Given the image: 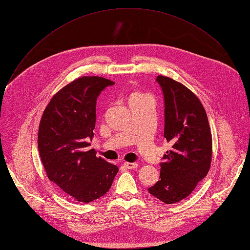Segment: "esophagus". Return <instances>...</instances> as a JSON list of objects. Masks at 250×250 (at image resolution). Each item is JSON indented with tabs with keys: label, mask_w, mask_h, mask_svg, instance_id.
Returning <instances> with one entry per match:
<instances>
[{
	"label": "esophagus",
	"mask_w": 250,
	"mask_h": 250,
	"mask_svg": "<svg viewBox=\"0 0 250 250\" xmlns=\"http://www.w3.org/2000/svg\"><path fill=\"white\" fill-rule=\"evenodd\" d=\"M125 167L127 168V169H134V168H138V164L137 163H130V162H125Z\"/></svg>",
	"instance_id": "obj_1"
}]
</instances>
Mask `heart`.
<instances>
[{"label": "heart", "mask_w": 250, "mask_h": 250, "mask_svg": "<svg viewBox=\"0 0 250 250\" xmlns=\"http://www.w3.org/2000/svg\"><path fill=\"white\" fill-rule=\"evenodd\" d=\"M134 95H140V94H134Z\"/></svg>", "instance_id": "obj_1"}]
</instances>
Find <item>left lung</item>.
<instances>
[{"label":"left lung","instance_id":"8db88e82","mask_svg":"<svg viewBox=\"0 0 250 250\" xmlns=\"http://www.w3.org/2000/svg\"><path fill=\"white\" fill-rule=\"evenodd\" d=\"M165 101L164 138L171 144L160 164V179L149 192L164 204L188 196L208 174L213 156L211 127L202 102L191 90L159 75Z\"/></svg>","mask_w":250,"mask_h":250}]
</instances>
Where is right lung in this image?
<instances>
[{
  "label": "right lung",
  "mask_w": 250,
  "mask_h": 250,
  "mask_svg": "<svg viewBox=\"0 0 250 250\" xmlns=\"http://www.w3.org/2000/svg\"><path fill=\"white\" fill-rule=\"evenodd\" d=\"M113 84L98 76L75 79L52 96L39 124L38 151L46 175L77 202L101 198L118 172L87 148L94 136L97 97Z\"/></svg>",
  "instance_id": "right-lung-1"
}]
</instances>
